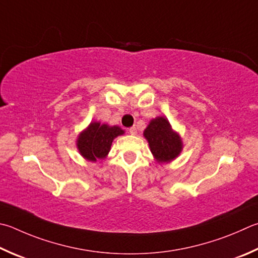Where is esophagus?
I'll use <instances>...</instances> for the list:
<instances>
[{"label": "esophagus", "instance_id": "esophagus-1", "mask_svg": "<svg viewBox=\"0 0 258 258\" xmlns=\"http://www.w3.org/2000/svg\"><path fill=\"white\" fill-rule=\"evenodd\" d=\"M128 132H130V134H137V127H135V126H132V127L131 128H128Z\"/></svg>", "mask_w": 258, "mask_h": 258}]
</instances>
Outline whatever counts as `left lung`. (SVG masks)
<instances>
[{
	"mask_svg": "<svg viewBox=\"0 0 258 258\" xmlns=\"http://www.w3.org/2000/svg\"><path fill=\"white\" fill-rule=\"evenodd\" d=\"M150 149L158 161L168 162L175 159L181 151V141L172 132L169 121L163 117L152 119L144 131Z\"/></svg>",
	"mask_w": 258,
	"mask_h": 258,
	"instance_id": "1",
	"label": "left lung"
}]
</instances>
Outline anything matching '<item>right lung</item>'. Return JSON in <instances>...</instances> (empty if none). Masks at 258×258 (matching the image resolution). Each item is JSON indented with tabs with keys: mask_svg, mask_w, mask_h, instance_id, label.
I'll use <instances>...</instances> for the list:
<instances>
[{
	"mask_svg": "<svg viewBox=\"0 0 258 258\" xmlns=\"http://www.w3.org/2000/svg\"><path fill=\"white\" fill-rule=\"evenodd\" d=\"M124 133L118 126L91 123L78 139V149L82 156L90 161L102 159L108 154L113 140Z\"/></svg>",
	"mask_w": 258,
	"mask_h": 258,
	"instance_id": "1",
	"label": "right lung"
}]
</instances>
